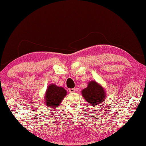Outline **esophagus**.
I'll list each match as a JSON object with an SVG mask.
<instances>
[{
    "instance_id": "34e87169",
    "label": "esophagus",
    "mask_w": 146,
    "mask_h": 146,
    "mask_svg": "<svg viewBox=\"0 0 146 146\" xmlns=\"http://www.w3.org/2000/svg\"><path fill=\"white\" fill-rule=\"evenodd\" d=\"M68 90H69V92H70V93H73L75 92V88H70Z\"/></svg>"
}]
</instances>
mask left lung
<instances>
[{"label": "left lung", "instance_id": "obj_1", "mask_svg": "<svg viewBox=\"0 0 146 146\" xmlns=\"http://www.w3.org/2000/svg\"><path fill=\"white\" fill-rule=\"evenodd\" d=\"M82 93L86 101L93 105V106L104 102L105 97L104 90L96 82H89L87 88L83 89Z\"/></svg>", "mask_w": 146, "mask_h": 146}]
</instances>
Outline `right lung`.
I'll list each match as a JSON object with an SVG mask.
<instances>
[{
	"label": "right lung",
	"instance_id": "add662e5",
	"mask_svg": "<svg viewBox=\"0 0 146 146\" xmlns=\"http://www.w3.org/2000/svg\"><path fill=\"white\" fill-rule=\"evenodd\" d=\"M66 95V90L63 87L55 85H49L45 96L46 105L52 108L58 107Z\"/></svg>",
	"mask_w": 146,
	"mask_h": 146
}]
</instances>
